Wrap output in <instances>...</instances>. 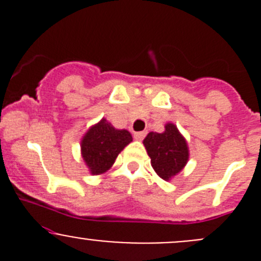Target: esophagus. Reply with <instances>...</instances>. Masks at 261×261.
I'll return each instance as SVG.
<instances>
[{
	"label": "esophagus",
	"instance_id": "esophagus-1",
	"mask_svg": "<svg viewBox=\"0 0 261 261\" xmlns=\"http://www.w3.org/2000/svg\"><path fill=\"white\" fill-rule=\"evenodd\" d=\"M146 133L145 131H139V133H134V138L136 139V140H143L144 138H145Z\"/></svg>",
	"mask_w": 261,
	"mask_h": 261
}]
</instances>
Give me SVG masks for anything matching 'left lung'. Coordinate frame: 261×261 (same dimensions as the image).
I'll return each mask as SVG.
<instances>
[{"instance_id":"1","label":"left lung","mask_w":261,"mask_h":261,"mask_svg":"<svg viewBox=\"0 0 261 261\" xmlns=\"http://www.w3.org/2000/svg\"><path fill=\"white\" fill-rule=\"evenodd\" d=\"M144 145L151 159L152 168L164 180L178 174L188 162V146L173 123H167L163 134H147Z\"/></svg>"}]
</instances>
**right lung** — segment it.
Listing matches in <instances>:
<instances>
[{"label": "right lung", "mask_w": 261, "mask_h": 261, "mask_svg": "<svg viewBox=\"0 0 261 261\" xmlns=\"http://www.w3.org/2000/svg\"><path fill=\"white\" fill-rule=\"evenodd\" d=\"M133 141L127 130H116L102 118L92 126L82 140V156L92 174H102L115 163L121 150Z\"/></svg>", "instance_id": "right-lung-1"}]
</instances>
